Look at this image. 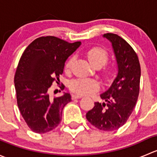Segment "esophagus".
I'll return each instance as SVG.
<instances>
[{"mask_svg": "<svg viewBox=\"0 0 157 157\" xmlns=\"http://www.w3.org/2000/svg\"><path fill=\"white\" fill-rule=\"evenodd\" d=\"M83 97L82 95H78V94H73L72 95V99H80V98Z\"/></svg>", "mask_w": 157, "mask_h": 157, "instance_id": "1", "label": "esophagus"}]
</instances>
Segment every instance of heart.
Instances as JSON below:
<instances>
[{"instance_id": "b5f03b06", "label": "heart", "mask_w": 157, "mask_h": 157, "mask_svg": "<svg viewBox=\"0 0 157 157\" xmlns=\"http://www.w3.org/2000/svg\"><path fill=\"white\" fill-rule=\"evenodd\" d=\"M91 64L100 68L102 76L105 79L112 78L116 74V67L113 64H106L109 58V53L106 48L101 45H95L88 48L85 52ZM74 57H70L64 64V71L68 72L72 67ZM99 88V83L95 79L77 78L70 83V89L79 95L90 94Z\"/></svg>"}]
</instances>
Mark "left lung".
I'll use <instances>...</instances> for the list:
<instances>
[{
	"instance_id": "1",
	"label": "left lung",
	"mask_w": 157,
	"mask_h": 157,
	"mask_svg": "<svg viewBox=\"0 0 157 157\" xmlns=\"http://www.w3.org/2000/svg\"><path fill=\"white\" fill-rule=\"evenodd\" d=\"M112 42L118 64V75L112 86L100 97L105 102H95L86 113V119L100 131H112L127 122L140 92V65L132 47L119 36L104 34Z\"/></svg>"
}]
</instances>
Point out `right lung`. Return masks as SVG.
Masks as SVG:
<instances>
[{
  "mask_svg": "<svg viewBox=\"0 0 157 157\" xmlns=\"http://www.w3.org/2000/svg\"><path fill=\"white\" fill-rule=\"evenodd\" d=\"M52 36H42L31 42L19 61L14 76L17 102L20 114L31 131L44 134L60 124L64 107L71 95L51 98L48 89L59 83L67 58L80 45ZM61 90L64 85L59 86Z\"/></svg>",
  "mask_w": 157,
  "mask_h": 157,
  "instance_id": "1",
  "label": "right lung"
}]
</instances>
